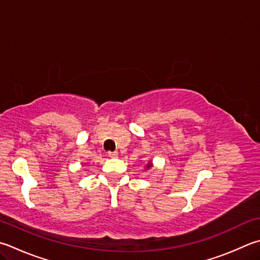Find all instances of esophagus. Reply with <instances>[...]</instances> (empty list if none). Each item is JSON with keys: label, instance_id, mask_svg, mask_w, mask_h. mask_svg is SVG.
Here are the masks:
<instances>
[{"label": "esophagus", "instance_id": "esophagus-1", "mask_svg": "<svg viewBox=\"0 0 260 260\" xmlns=\"http://www.w3.org/2000/svg\"><path fill=\"white\" fill-rule=\"evenodd\" d=\"M108 155H109L110 158H116V157H118V152H117V151H114V152L109 151V152H108Z\"/></svg>", "mask_w": 260, "mask_h": 260}]
</instances>
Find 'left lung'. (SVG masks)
I'll use <instances>...</instances> for the list:
<instances>
[{"label": "left lung", "instance_id": "8db88e82", "mask_svg": "<svg viewBox=\"0 0 260 260\" xmlns=\"http://www.w3.org/2000/svg\"><path fill=\"white\" fill-rule=\"evenodd\" d=\"M151 167H152V164H151V161H150L148 165H146V169H149Z\"/></svg>", "mask_w": 260, "mask_h": 260}]
</instances>
